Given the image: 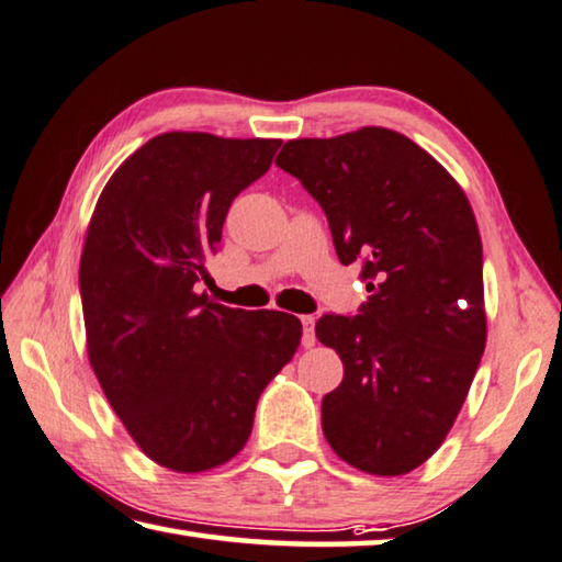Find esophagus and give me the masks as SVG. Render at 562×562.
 I'll return each instance as SVG.
<instances>
[{"mask_svg": "<svg viewBox=\"0 0 562 562\" xmlns=\"http://www.w3.org/2000/svg\"><path fill=\"white\" fill-rule=\"evenodd\" d=\"M301 326H303V348H313L316 346V318L313 316H301Z\"/></svg>", "mask_w": 562, "mask_h": 562, "instance_id": "esophagus-1", "label": "esophagus"}]
</instances>
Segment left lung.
<instances>
[{"label":"left lung","mask_w":562,"mask_h":562,"mask_svg":"<svg viewBox=\"0 0 562 562\" xmlns=\"http://www.w3.org/2000/svg\"><path fill=\"white\" fill-rule=\"evenodd\" d=\"M328 216L370 299L316 336L346 375L321 422L350 467L400 476L435 454L484 356V254L471 204L435 157L387 127L289 140L276 157Z\"/></svg>","instance_id":"8db88e82"}]
</instances>
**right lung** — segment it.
<instances>
[{
  "label": "right lung",
  "instance_id": "obj_1",
  "mask_svg": "<svg viewBox=\"0 0 562 562\" xmlns=\"http://www.w3.org/2000/svg\"><path fill=\"white\" fill-rule=\"evenodd\" d=\"M281 140L162 133L117 167L81 254L88 360L135 445L196 474L239 454L263 387L293 358L301 321L206 301L234 196Z\"/></svg>",
  "mask_w": 562,
  "mask_h": 562
}]
</instances>
